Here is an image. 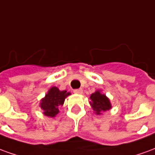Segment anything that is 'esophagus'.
I'll return each instance as SVG.
<instances>
[{"instance_id":"esophagus-1","label":"esophagus","mask_w":155,"mask_h":155,"mask_svg":"<svg viewBox=\"0 0 155 155\" xmlns=\"http://www.w3.org/2000/svg\"><path fill=\"white\" fill-rule=\"evenodd\" d=\"M74 93H75V94H82L83 90L82 89H76V90H74Z\"/></svg>"}]
</instances>
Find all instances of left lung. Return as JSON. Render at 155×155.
<instances>
[{
	"label": "left lung",
	"mask_w": 155,
	"mask_h": 155,
	"mask_svg": "<svg viewBox=\"0 0 155 155\" xmlns=\"http://www.w3.org/2000/svg\"><path fill=\"white\" fill-rule=\"evenodd\" d=\"M92 102L91 104L96 114H101V112L108 110L111 108L110 102L104 94H101L100 91H96L91 95Z\"/></svg>",
	"instance_id": "obj_1"
}]
</instances>
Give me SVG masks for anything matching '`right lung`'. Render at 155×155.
<instances>
[{
    "label": "right lung",
    "instance_id": "obj_1",
    "mask_svg": "<svg viewBox=\"0 0 155 155\" xmlns=\"http://www.w3.org/2000/svg\"><path fill=\"white\" fill-rule=\"evenodd\" d=\"M66 91H60L57 87H52L44 99L41 100V107L44 114L49 117H54L59 112L58 108L64 104V99L70 95Z\"/></svg>",
    "mask_w": 155,
    "mask_h": 155
}]
</instances>
